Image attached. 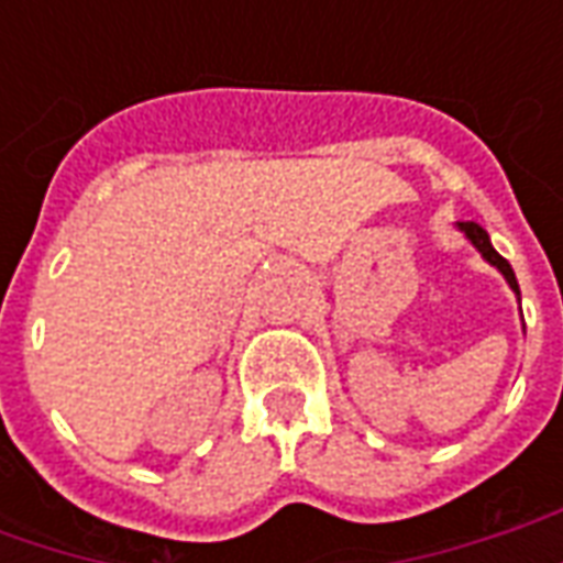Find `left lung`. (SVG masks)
<instances>
[{"mask_svg":"<svg viewBox=\"0 0 563 563\" xmlns=\"http://www.w3.org/2000/svg\"><path fill=\"white\" fill-rule=\"evenodd\" d=\"M459 229H461V232H464V234H467V241H471V244L476 246L479 253H483L485 262H492V265H495V268L500 271L504 277H507L509 289H512V292H516V295H519V298H521L519 280H516V274H512V268H509L507 258L500 256V253H497L495 246H492V241H488V232H485L483 225H479V222H459Z\"/></svg>","mask_w":563,"mask_h":563,"instance_id":"obj_1","label":"left lung"}]
</instances>
